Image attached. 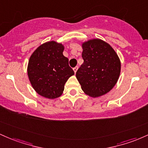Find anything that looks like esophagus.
Returning <instances> with one entry per match:
<instances>
[{"label":"esophagus","mask_w":148,"mask_h":148,"mask_svg":"<svg viewBox=\"0 0 148 148\" xmlns=\"http://www.w3.org/2000/svg\"><path fill=\"white\" fill-rule=\"evenodd\" d=\"M77 69H78V67H77V66H76V67L73 68V71H74L75 73L77 72Z\"/></svg>","instance_id":"34e87169"}]
</instances>
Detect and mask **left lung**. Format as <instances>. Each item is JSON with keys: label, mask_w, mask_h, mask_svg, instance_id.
<instances>
[{"label": "left lung", "mask_w": 148, "mask_h": 148, "mask_svg": "<svg viewBox=\"0 0 148 148\" xmlns=\"http://www.w3.org/2000/svg\"><path fill=\"white\" fill-rule=\"evenodd\" d=\"M84 63L76 73L83 92L98 97L110 92L118 80L121 64L112 47L99 39L82 44Z\"/></svg>", "instance_id": "1"}]
</instances>
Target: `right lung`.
Here are the masks:
<instances>
[{
  "instance_id": "add662e5",
  "label": "right lung",
  "mask_w": 148,
  "mask_h": 148,
  "mask_svg": "<svg viewBox=\"0 0 148 148\" xmlns=\"http://www.w3.org/2000/svg\"><path fill=\"white\" fill-rule=\"evenodd\" d=\"M64 49L61 44L51 41L38 47L30 57L29 80L36 92L43 97H59L66 81L74 75L69 59L63 55Z\"/></svg>"
}]
</instances>
